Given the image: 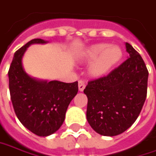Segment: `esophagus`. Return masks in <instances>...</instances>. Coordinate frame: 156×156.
<instances>
[{"instance_id": "obj_1", "label": "esophagus", "mask_w": 156, "mask_h": 156, "mask_svg": "<svg viewBox=\"0 0 156 156\" xmlns=\"http://www.w3.org/2000/svg\"><path fill=\"white\" fill-rule=\"evenodd\" d=\"M85 87V81H83V80H79V81H78V90H79L80 91H84Z\"/></svg>"}]
</instances>
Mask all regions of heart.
I'll return each instance as SVG.
<instances>
[{
	"mask_svg": "<svg viewBox=\"0 0 156 156\" xmlns=\"http://www.w3.org/2000/svg\"><path fill=\"white\" fill-rule=\"evenodd\" d=\"M122 57V51L118 46L108 44H98L91 46L85 53L87 61H93L90 66V73L94 77L106 74Z\"/></svg>",
	"mask_w": 156,
	"mask_h": 156,
	"instance_id": "1",
	"label": "heart"
}]
</instances>
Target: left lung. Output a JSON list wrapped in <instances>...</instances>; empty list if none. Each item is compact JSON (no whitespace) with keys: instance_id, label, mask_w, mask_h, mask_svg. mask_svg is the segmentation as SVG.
Masks as SVG:
<instances>
[{"instance_id":"left-lung-1","label":"left lung","mask_w":156,"mask_h":156,"mask_svg":"<svg viewBox=\"0 0 156 156\" xmlns=\"http://www.w3.org/2000/svg\"><path fill=\"white\" fill-rule=\"evenodd\" d=\"M129 58L108 75L88 82L86 118L105 136L125 132L134 123L147 98L148 71L139 53L126 44Z\"/></svg>"}]
</instances>
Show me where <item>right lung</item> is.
<instances>
[{"label": "right lung", "instance_id": "add662e5", "mask_svg": "<svg viewBox=\"0 0 156 156\" xmlns=\"http://www.w3.org/2000/svg\"><path fill=\"white\" fill-rule=\"evenodd\" d=\"M33 39L17 50L9 70V85L15 112L21 123L38 136H48L58 131L65 118L72 98L78 93V81H38L23 68L22 58L32 44H44Z\"/></svg>", "mask_w": 156, "mask_h": 156}]
</instances>
